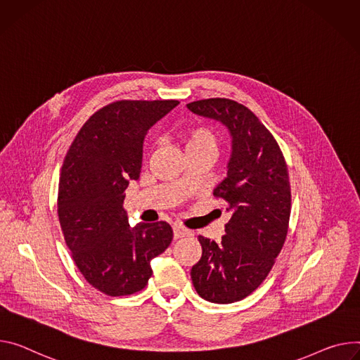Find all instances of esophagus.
Returning a JSON list of instances; mask_svg holds the SVG:
<instances>
[{
	"instance_id": "esophagus-1",
	"label": "esophagus",
	"mask_w": 360,
	"mask_h": 360,
	"mask_svg": "<svg viewBox=\"0 0 360 360\" xmlns=\"http://www.w3.org/2000/svg\"><path fill=\"white\" fill-rule=\"evenodd\" d=\"M188 236H192L191 231L185 230V228L179 226V225H174V238L175 240H179V238H184V237H188Z\"/></svg>"
}]
</instances>
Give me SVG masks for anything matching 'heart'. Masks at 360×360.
<instances>
[{
  "instance_id": "1",
  "label": "heart",
  "mask_w": 360,
  "mask_h": 360,
  "mask_svg": "<svg viewBox=\"0 0 360 360\" xmlns=\"http://www.w3.org/2000/svg\"><path fill=\"white\" fill-rule=\"evenodd\" d=\"M181 138H182L186 153L210 152L217 155V150L219 146V136L210 126H205V124L191 126L184 130Z\"/></svg>"
}]
</instances>
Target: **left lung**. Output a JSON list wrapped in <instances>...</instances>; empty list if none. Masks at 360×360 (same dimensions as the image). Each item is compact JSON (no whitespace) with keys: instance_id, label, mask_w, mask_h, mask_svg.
I'll list each match as a JSON object with an SVG mask.
<instances>
[{"instance_id":"left-lung-1","label":"left lung","mask_w":360,"mask_h":360,"mask_svg":"<svg viewBox=\"0 0 360 360\" xmlns=\"http://www.w3.org/2000/svg\"><path fill=\"white\" fill-rule=\"evenodd\" d=\"M186 106L219 120L233 138L226 178L214 189L231 218L221 243L198 237L202 257L191 270L192 284L211 303L240 302L266 280L285 241L291 211L287 165L270 130L244 105L214 97Z\"/></svg>"}]
</instances>
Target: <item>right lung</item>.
<instances>
[{
  "instance_id": "obj_1",
  "label": "right lung",
  "mask_w": 360,
  "mask_h": 360,
  "mask_svg": "<svg viewBox=\"0 0 360 360\" xmlns=\"http://www.w3.org/2000/svg\"><path fill=\"white\" fill-rule=\"evenodd\" d=\"M178 103L113 102L89 117L64 158L57 198L64 241L86 281L108 296L145 288L150 259L174 238L165 221L130 226L123 201L141 175L145 135Z\"/></svg>"
}]
</instances>
